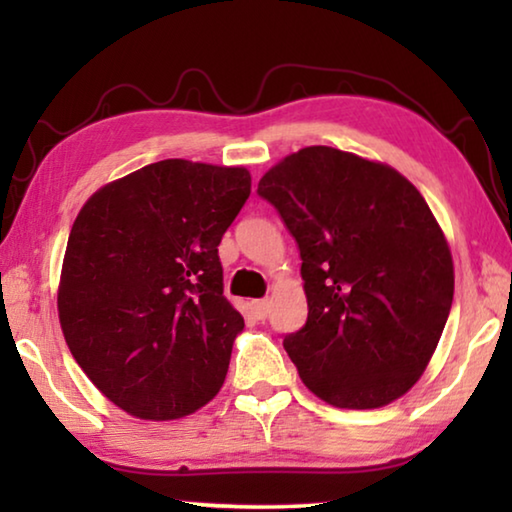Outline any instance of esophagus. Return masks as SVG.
<instances>
[{
  "label": "esophagus",
  "mask_w": 512,
  "mask_h": 512,
  "mask_svg": "<svg viewBox=\"0 0 512 512\" xmlns=\"http://www.w3.org/2000/svg\"><path fill=\"white\" fill-rule=\"evenodd\" d=\"M250 309H253V314H255L257 320H264L268 316V311H271V302H268V300H253Z\"/></svg>",
  "instance_id": "esophagus-1"
}]
</instances>
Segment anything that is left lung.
<instances>
[{
	"mask_svg": "<svg viewBox=\"0 0 512 512\" xmlns=\"http://www.w3.org/2000/svg\"><path fill=\"white\" fill-rule=\"evenodd\" d=\"M300 250L307 323L284 350L311 393L377 409L420 379L454 300V264L427 201L402 173L307 146L259 180Z\"/></svg>",
	"mask_w": 512,
	"mask_h": 512,
	"instance_id": "8db88e82",
	"label": "left lung"
}]
</instances>
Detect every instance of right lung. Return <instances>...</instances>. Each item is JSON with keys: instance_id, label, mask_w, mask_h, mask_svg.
<instances>
[{"instance_id": "1", "label": "right lung", "mask_w": 512, "mask_h": 512, "mask_svg": "<svg viewBox=\"0 0 512 512\" xmlns=\"http://www.w3.org/2000/svg\"><path fill=\"white\" fill-rule=\"evenodd\" d=\"M248 196L244 167L162 160L76 216L60 327L92 384L135 418H183L223 386L244 318L223 298L219 244Z\"/></svg>"}]
</instances>
